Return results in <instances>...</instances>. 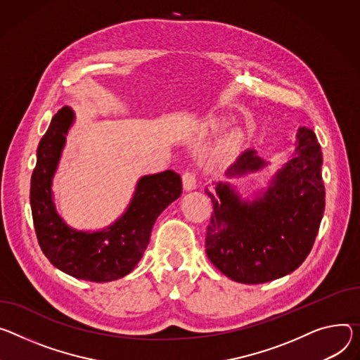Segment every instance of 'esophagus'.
Instances as JSON below:
<instances>
[{
    "label": "esophagus",
    "mask_w": 360,
    "mask_h": 360,
    "mask_svg": "<svg viewBox=\"0 0 360 360\" xmlns=\"http://www.w3.org/2000/svg\"><path fill=\"white\" fill-rule=\"evenodd\" d=\"M182 186L185 191H192L197 188V179H195V174L191 171H185L182 174Z\"/></svg>",
    "instance_id": "1"
}]
</instances>
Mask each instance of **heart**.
<instances>
[{
	"instance_id": "heart-1",
	"label": "heart",
	"mask_w": 360,
	"mask_h": 360,
	"mask_svg": "<svg viewBox=\"0 0 360 360\" xmlns=\"http://www.w3.org/2000/svg\"><path fill=\"white\" fill-rule=\"evenodd\" d=\"M207 127L210 130H218L222 127V123L219 120H210L207 122ZM244 142V135L241 132H231L230 135H226L224 142H222V149L226 150V152H233L236 149H238Z\"/></svg>"
}]
</instances>
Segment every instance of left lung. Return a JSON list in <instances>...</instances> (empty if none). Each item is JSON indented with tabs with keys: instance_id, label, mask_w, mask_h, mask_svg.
<instances>
[{
	"instance_id": "obj_1",
	"label": "left lung",
	"mask_w": 360,
	"mask_h": 360,
	"mask_svg": "<svg viewBox=\"0 0 360 360\" xmlns=\"http://www.w3.org/2000/svg\"><path fill=\"white\" fill-rule=\"evenodd\" d=\"M291 159L269 189L252 202L243 201L230 184L218 182L205 251L226 277L259 284L296 270L309 255L324 212L321 150L314 132L300 127ZM267 165L254 149L243 152L226 176L237 178Z\"/></svg>"
}]
</instances>
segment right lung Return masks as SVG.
Here are the masks:
<instances>
[{"label": "right lung", "instance_id": "right-lung-1", "mask_svg": "<svg viewBox=\"0 0 360 360\" xmlns=\"http://www.w3.org/2000/svg\"><path fill=\"white\" fill-rule=\"evenodd\" d=\"M73 120V110L61 108L40 141L30 188L32 221L39 244L54 267L86 281H113L139 263L156 218L181 197L182 181L171 169L142 176L126 212L116 222L93 233L70 228L56 211L51 182Z\"/></svg>", "mask_w": 360, "mask_h": 360}]
</instances>
